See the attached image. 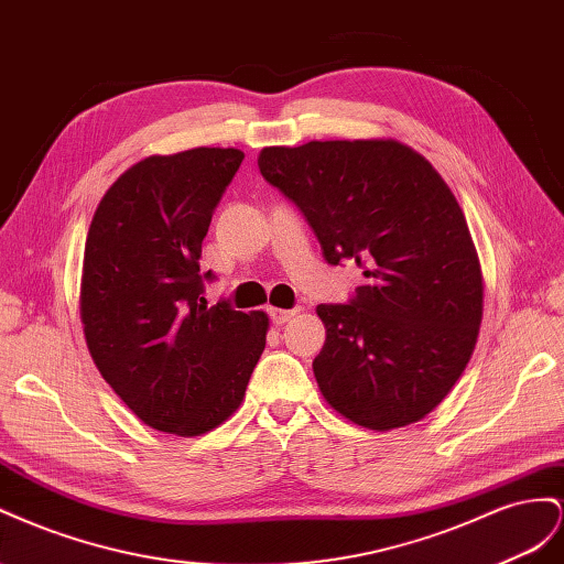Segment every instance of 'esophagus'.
<instances>
[{
    "instance_id": "34e87169",
    "label": "esophagus",
    "mask_w": 564,
    "mask_h": 564,
    "mask_svg": "<svg viewBox=\"0 0 564 564\" xmlns=\"http://www.w3.org/2000/svg\"><path fill=\"white\" fill-rule=\"evenodd\" d=\"M295 314H297V310H279V307H271L269 310V316H271V321L276 326H283L285 321H291Z\"/></svg>"
}]
</instances>
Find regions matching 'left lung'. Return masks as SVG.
<instances>
[{"mask_svg": "<svg viewBox=\"0 0 564 564\" xmlns=\"http://www.w3.org/2000/svg\"><path fill=\"white\" fill-rule=\"evenodd\" d=\"M264 180L291 198L328 264L368 279L347 304H318L326 343L314 378L354 425L417 423L468 366L485 279L468 221L427 160L397 139L262 149Z\"/></svg>", "mask_w": 564, "mask_h": 564, "instance_id": "obj_1", "label": "left lung"}]
</instances>
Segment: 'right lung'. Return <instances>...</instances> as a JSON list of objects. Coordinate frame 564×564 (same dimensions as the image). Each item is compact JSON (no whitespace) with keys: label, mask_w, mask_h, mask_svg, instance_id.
<instances>
[{"label":"right lung","mask_w":564,"mask_h":564,"mask_svg":"<svg viewBox=\"0 0 564 564\" xmlns=\"http://www.w3.org/2000/svg\"><path fill=\"white\" fill-rule=\"evenodd\" d=\"M238 149L149 155L106 191L89 224L79 318L87 349L127 409L198 437L229 421L260 361L269 316L207 307L203 238L243 163Z\"/></svg>","instance_id":"right-lung-1"}]
</instances>
